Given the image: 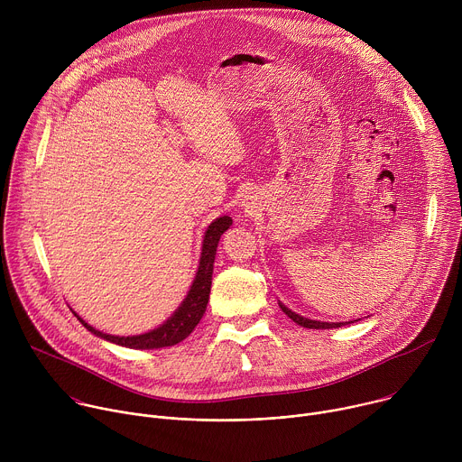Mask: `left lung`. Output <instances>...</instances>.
I'll use <instances>...</instances> for the list:
<instances>
[{
    "mask_svg": "<svg viewBox=\"0 0 462 462\" xmlns=\"http://www.w3.org/2000/svg\"><path fill=\"white\" fill-rule=\"evenodd\" d=\"M280 307H282V310H283V312H285L292 321H296L298 325L307 327V328H337V327H342V325H349V321H346V323H327V321L309 319V318H303V316H300V314H296V312L289 310L283 303H280Z\"/></svg>",
    "mask_w": 462,
    "mask_h": 462,
    "instance_id": "obj_1",
    "label": "left lung"
}]
</instances>
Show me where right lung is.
I'll list each match as a JSON object with an SVG mask.
<instances>
[{
  "instance_id": "right-lung-1",
  "label": "right lung",
  "mask_w": 462,
  "mask_h": 462,
  "mask_svg": "<svg viewBox=\"0 0 462 462\" xmlns=\"http://www.w3.org/2000/svg\"><path fill=\"white\" fill-rule=\"evenodd\" d=\"M232 225V219L228 216L216 219L207 234H205V241H203V252H201V261H199V271H197V276L191 283V289L186 296V300L182 301V305L175 310V314L162 323L155 331H150L146 335H139V337H111V335H104L97 328H93L91 325H88L79 314H75L82 325L91 331L93 335L109 340L113 344L124 346V347H131V349H159V347H168V346H175L179 342H182L193 328L195 325L201 321L205 310H207V303L210 298V287H212V273H214V259H216V250H217V243L223 236V232H226Z\"/></svg>"
}]
</instances>
